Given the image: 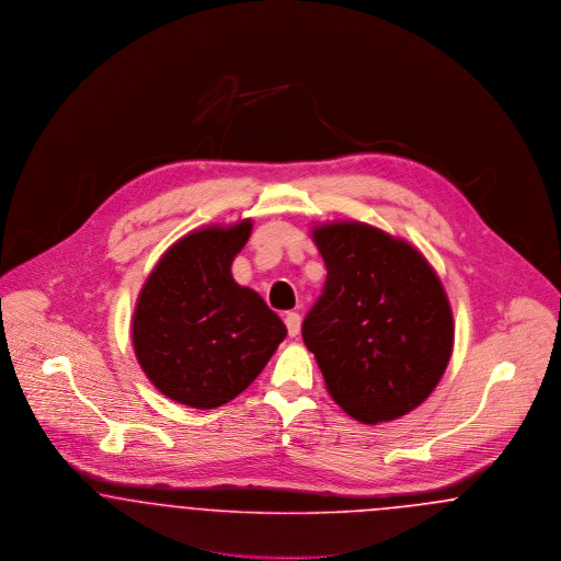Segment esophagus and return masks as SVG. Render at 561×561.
<instances>
[{
	"mask_svg": "<svg viewBox=\"0 0 561 561\" xmlns=\"http://www.w3.org/2000/svg\"><path fill=\"white\" fill-rule=\"evenodd\" d=\"M284 321H286L288 334H290V336H298V332H300V316H298V313H288Z\"/></svg>",
	"mask_w": 561,
	"mask_h": 561,
	"instance_id": "1",
	"label": "esophagus"
}]
</instances>
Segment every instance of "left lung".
<instances>
[{"label":"left lung","mask_w":561,"mask_h":561,"mask_svg":"<svg viewBox=\"0 0 561 561\" xmlns=\"http://www.w3.org/2000/svg\"><path fill=\"white\" fill-rule=\"evenodd\" d=\"M325 284L302 321L325 389L348 416L376 425L427 400L454 345L450 300L408 241L357 220L313 229Z\"/></svg>","instance_id":"obj_1"}]
</instances>
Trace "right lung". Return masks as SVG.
Wrapping results in <instances>:
<instances>
[{"mask_svg":"<svg viewBox=\"0 0 561 561\" xmlns=\"http://www.w3.org/2000/svg\"><path fill=\"white\" fill-rule=\"evenodd\" d=\"M252 220L204 227L165 250L138 294L133 345L168 400L213 410L238 398L286 339L284 321L231 265Z\"/></svg>","mask_w":561,"mask_h":561,"instance_id":"obj_1","label":"right lung"}]
</instances>
